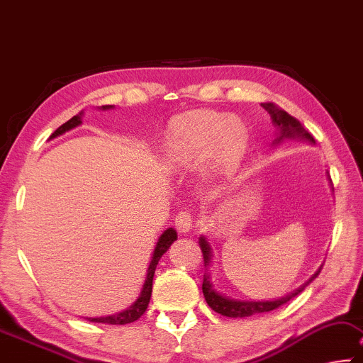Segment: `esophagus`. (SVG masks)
<instances>
[{
    "label": "esophagus",
    "instance_id": "34e87169",
    "mask_svg": "<svg viewBox=\"0 0 363 363\" xmlns=\"http://www.w3.org/2000/svg\"><path fill=\"white\" fill-rule=\"evenodd\" d=\"M175 227L178 231H182V233H186V231L191 230L193 227V217L189 212H180L178 216L175 217Z\"/></svg>",
    "mask_w": 363,
    "mask_h": 363
}]
</instances>
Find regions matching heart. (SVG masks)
Wrapping results in <instances>:
<instances>
[{
  "instance_id": "obj_1",
  "label": "heart",
  "mask_w": 363,
  "mask_h": 363,
  "mask_svg": "<svg viewBox=\"0 0 363 363\" xmlns=\"http://www.w3.org/2000/svg\"><path fill=\"white\" fill-rule=\"evenodd\" d=\"M247 145V130L238 118L213 111H189L170 122L164 159L174 167L207 160L213 174L231 177L245 160Z\"/></svg>"
}]
</instances>
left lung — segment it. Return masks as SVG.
I'll return each instance as SVG.
<instances>
[{
    "label": "left lung",
    "mask_w": 363,
    "mask_h": 363,
    "mask_svg": "<svg viewBox=\"0 0 363 363\" xmlns=\"http://www.w3.org/2000/svg\"><path fill=\"white\" fill-rule=\"evenodd\" d=\"M262 108L269 112L272 123L277 127V138L273 141V145H278L283 140L286 138H293V140H304L315 145V140L313 136L307 132V130L302 127V123L294 118L293 116H289L286 111H283L275 106L273 103H262L260 104ZM330 180V178H328ZM199 246L201 251H203V257H204V265L209 267L212 264V247L207 241L206 236L199 238ZM322 269V267H320ZM320 269L313 273V275L308 278V281H306L304 284H301L298 289H294L293 293H289L288 296H283L280 299H273V301H238V299H231L228 296H223L218 293V291L213 288V284L211 281V273L207 272L204 273V281H203V293L206 302L209 304V307L212 311H216L217 313H220L223 317H231V318H242V317H251L254 313H262V312H270L273 308L280 307L283 304H286L288 301H291L293 298H296L299 293H302L308 283L312 280H315L320 273ZM207 270V269H206Z\"/></svg>",
    "instance_id": "left-lung-1"
}]
</instances>
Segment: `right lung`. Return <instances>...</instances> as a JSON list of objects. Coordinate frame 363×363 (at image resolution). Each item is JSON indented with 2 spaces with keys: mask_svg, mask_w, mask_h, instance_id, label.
<instances>
[{
  "mask_svg": "<svg viewBox=\"0 0 363 363\" xmlns=\"http://www.w3.org/2000/svg\"><path fill=\"white\" fill-rule=\"evenodd\" d=\"M99 109H103V111L114 109V106H101ZM82 117H83V111L80 112V114L74 116L72 118H70V121L62 123V125L59 127L56 132L50 136V140L56 138V136H61L65 132H69V130H72L75 127H79L80 123H82ZM175 240H177V231L174 228H167L162 235L159 236V240L156 242V247H154V251H152V257H151L150 267H147L146 278H145V283H143L141 293L138 296V299H136L132 306L127 307L125 311L114 313V315L86 317L88 322L108 323V325H127V323L135 322V320H138L143 315V313L146 312L147 304H150L151 293H152V278H154V272H156V267L159 264V260H160V257H162L165 252H167V249L172 246V242H174Z\"/></svg>",
  "mask_w": 363,
  "mask_h": 363,
  "instance_id": "add662e5",
  "label": "right lung"
}]
</instances>
